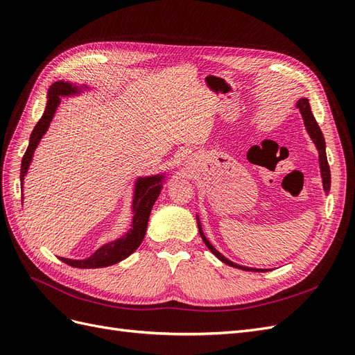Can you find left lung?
I'll return each instance as SVG.
<instances>
[{"instance_id": "obj_1", "label": "left lung", "mask_w": 355, "mask_h": 355, "mask_svg": "<svg viewBox=\"0 0 355 355\" xmlns=\"http://www.w3.org/2000/svg\"><path fill=\"white\" fill-rule=\"evenodd\" d=\"M296 107L300 109L301 112V116L304 119V125H305V130L308 132V135L311 137L313 143L315 144V148L318 152V164H320V174H322V181H323V190L324 193L327 194L329 190H330V168H329V164H327V156H326V141H324V137H323V132L322 130H320L318 123L313 115L311 112V107H310V101H308V98L305 97H301L298 101H296ZM196 220H198V227H199V233L202 236V240L203 243L207 245V248L211 250V252L218 258L220 261H223L224 264L230 266V267H234V268H242L245 271H257V272H262V271H268L267 268H250V267H243V266H239L236 264V262L230 261L228 258H225L221 252H218L216 250L212 243L209 242V240L207 239V236H205L203 230H202V225H200V220H199V215H196Z\"/></svg>"}]
</instances>
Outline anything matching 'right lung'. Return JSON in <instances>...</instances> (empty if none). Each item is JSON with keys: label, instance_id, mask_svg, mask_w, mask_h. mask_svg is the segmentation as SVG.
I'll return each instance as SVG.
<instances>
[{"label": "right lung", "instance_id": "add662e5", "mask_svg": "<svg viewBox=\"0 0 355 355\" xmlns=\"http://www.w3.org/2000/svg\"><path fill=\"white\" fill-rule=\"evenodd\" d=\"M84 91H89V87L87 85H76L71 81H57L49 88L47 94V106L42 113L41 119L33 128L31 137H29V146L21 159L20 166V181H21V190H24L25 177L28 174V169L32 164L33 153H35L37 147L41 141L45 132L49 131L50 123L55 115L57 109H59L62 97H75L81 96ZM165 174L161 173L156 175H147V177H139L135 180L134 186V196H132V220L130 224L128 232L122 234L119 239L112 240L109 243L101 245L93 255H89L85 259H69V258H60L67 266L75 268H103L109 267L113 264H118L122 259L128 258L134 250L139 248L143 242L147 230L148 216H150L152 208L159 198V194L162 191ZM24 194V193H21ZM24 200V198H21Z\"/></svg>", "mask_w": 355, "mask_h": 355}]
</instances>
